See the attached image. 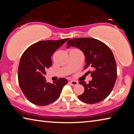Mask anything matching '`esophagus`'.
Returning a JSON list of instances; mask_svg holds the SVG:
<instances>
[{
    "instance_id": "34e87169",
    "label": "esophagus",
    "mask_w": 134,
    "mask_h": 134,
    "mask_svg": "<svg viewBox=\"0 0 134 134\" xmlns=\"http://www.w3.org/2000/svg\"><path fill=\"white\" fill-rule=\"evenodd\" d=\"M70 83H71L72 86H76V85H78L77 81H74V80H71V81H70Z\"/></svg>"
}]
</instances>
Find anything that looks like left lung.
<instances>
[{
    "label": "left lung",
    "instance_id": "8db88e82",
    "mask_svg": "<svg viewBox=\"0 0 134 134\" xmlns=\"http://www.w3.org/2000/svg\"><path fill=\"white\" fill-rule=\"evenodd\" d=\"M75 47L83 51L86 64L84 69L91 74L89 84L80 81L85 92L78 98L83 102L94 104L106 98L112 92L117 77V67L112 51L105 44L92 38L69 40L67 47Z\"/></svg>",
    "mask_w": 134,
    "mask_h": 134
}]
</instances>
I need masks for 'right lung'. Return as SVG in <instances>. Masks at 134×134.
<instances>
[{
  "mask_svg": "<svg viewBox=\"0 0 134 134\" xmlns=\"http://www.w3.org/2000/svg\"><path fill=\"white\" fill-rule=\"evenodd\" d=\"M69 38L41 41L27 48L20 60L18 81L22 92L32 103L46 106L60 96L67 79H59L53 83L47 82L45 70L52 65L51 57Z\"/></svg>",
  "mask_w": 134,
  "mask_h": 134,
  "instance_id": "right-lung-1",
  "label": "right lung"
}]
</instances>
